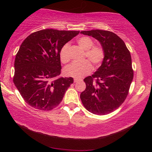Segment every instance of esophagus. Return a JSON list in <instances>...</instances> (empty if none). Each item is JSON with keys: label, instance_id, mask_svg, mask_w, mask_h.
I'll list each match as a JSON object with an SVG mask.
<instances>
[{"label": "esophagus", "instance_id": "34e87169", "mask_svg": "<svg viewBox=\"0 0 152 152\" xmlns=\"http://www.w3.org/2000/svg\"><path fill=\"white\" fill-rule=\"evenodd\" d=\"M79 79H77V78H75V79H74V83H76V82H78V81H79Z\"/></svg>", "mask_w": 152, "mask_h": 152}]
</instances>
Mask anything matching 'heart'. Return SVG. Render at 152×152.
Returning <instances> with one entry per match:
<instances>
[{
  "instance_id": "obj_1",
  "label": "heart",
  "mask_w": 152,
  "mask_h": 152,
  "mask_svg": "<svg viewBox=\"0 0 152 152\" xmlns=\"http://www.w3.org/2000/svg\"><path fill=\"white\" fill-rule=\"evenodd\" d=\"M77 43L83 50H85V57H87L95 66L102 63L105 57V51L100 45H93L94 42L91 38L87 36L80 37ZM69 44H64L59 52L60 60L63 63H66L70 61ZM92 70V64L88 60L82 62L73 63L64 69V73L67 76L73 78H82L89 74Z\"/></svg>"
}]
</instances>
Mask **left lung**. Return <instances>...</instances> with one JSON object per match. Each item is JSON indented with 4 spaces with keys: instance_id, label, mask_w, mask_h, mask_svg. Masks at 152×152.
Returning a JSON list of instances; mask_svg holds the SVG:
<instances>
[{
    "instance_id": "8db88e82",
    "label": "left lung",
    "mask_w": 152,
    "mask_h": 152,
    "mask_svg": "<svg viewBox=\"0 0 152 152\" xmlns=\"http://www.w3.org/2000/svg\"><path fill=\"white\" fill-rule=\"evenodd\" d=\"M99 40L105 51L101 66L83 81L86 88L80 94L84 107L96 115H106L120 106L129 94L133 79L130 51L117 34L108 31L80 32Z\"/></svg>"
}]
</instances>
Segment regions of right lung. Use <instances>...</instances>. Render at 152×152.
<instances>
[{
  "label": "right lung",
  "instance_id": "1",
  "mask_svg": "<svg viewBox=\"0 0 152 152\" xmlns=\"http://www.w3.org/2000/svg\"><path fill=\"white\" fill-rule=\"evenodd\" d=\"M79 33L40 30L23 42L15 56L13 82L28 105L48 111L62 101L74 80L57 78L61 71L59 52L63 45Z\"/></svg>",
  "mask_w": 152,
  "mask_h": 152
}]
</instances>
